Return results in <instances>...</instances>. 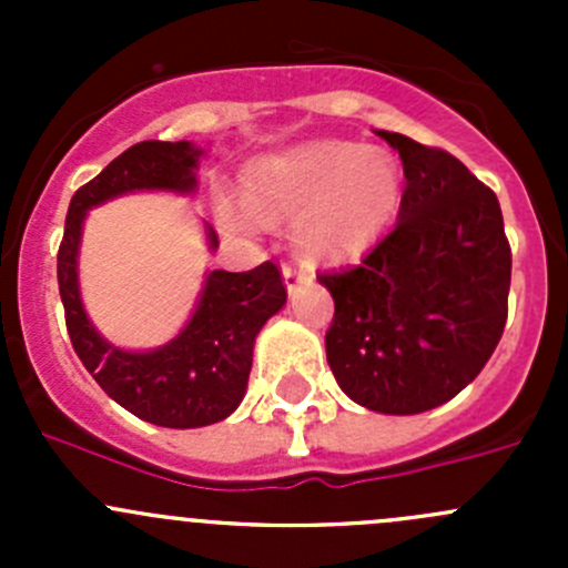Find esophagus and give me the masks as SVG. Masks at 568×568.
I'll return each mask as SVG.
<instances>
[{
    "label": "esophagus",
    "instance_id": "34e87169",
    "mask_svg": "<svg viewBox=\"0 0 568 568\" xmlns=\"http://www.w3.org/2000/svg\"><path fill=\"white\" fill-rule=\"evenodd\" d=\"M283 277H285V285H288V291H294L300 288L305 280H311V266L296 261H283Z\"/></svg>",
    "mask_w": 568,
    "mask_h": 568
}]
</instances>
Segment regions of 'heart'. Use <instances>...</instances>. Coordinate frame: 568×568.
<instances>
[{"mask_svg": "<svg viewBox=\"0 0 568 568\" xmlns=\"http://www.w3.org/2000/svg\"><path fill=\"white\" fill-rule=\"evenodd\" d=\"M398 162L379 148L311 142L261 159L244 175L252 214L263 222L296 216V247L337 257L368 247L385 233L400 203ZM231 225H250L247 211H222Z\"/></svg>", "mask_w": 568, "mask_h": 568, "instance_id": "1", "label": "heart"}]
</instances>
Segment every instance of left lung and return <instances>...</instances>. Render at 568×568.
I'll use <instances>...</instances> for the list:
<instances>
[{
	"label": "left lung",
	"mask_w": 568,
	"mask_h": 568,
	"mask_svg": "<svg viewBox=\"0 0 568 568\" xmlns=\"http://www.w3.org/2000/svg\"><path fill=\"white\" fill-rule=\"evenodd\" d=\"M404 162L398 222L357 263L318 274L335 300L326 363L385 415L462 393L500 343L511 247L497 194L443 148L379 131Z\"/></svg>",
	"instance_id": "obj_1"
}]
</instances>
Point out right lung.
<instances>
[{"label":"right lung","instance_id":"right-lung-1","mask_svg":"<svg viewBox=\"0 0 568 568\" xmlns=\"http://www.w3.org/2000/svg\"><path fill=\"white\" fill-rule=\"evenodd\" d=\"M194 164L197 151L189 142L145 140L131 145L73 192L57 252V283L73 352L109 398L164 428L209 426L242 404L255 335L288 296L274 261H263L250 272L216 268L205 280L203 300L186 329L156 352H120L93 329L77 285L84 211L134 189L189 192L194 186ZM209 239L216 247L214 231H209Z\"/></svg>","mask_w":568,"mask_h":568}]
</instances>
